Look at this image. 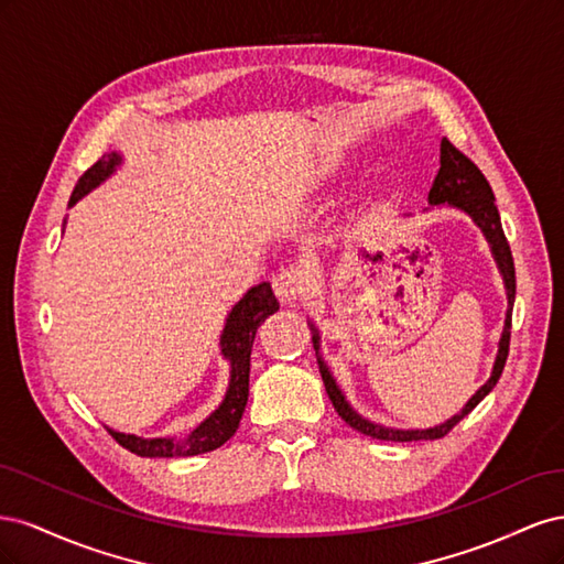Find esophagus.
<instances>
[{"mask_svg": "<svg viewBox=\"0 0 564 564\" xmlns=\"http://www.w3.org/2000/svg\"><path fill=\"white\" fill-rule=\"evenodd\" d=\"M272 289H275V296L282 303H296L305 292H308V272L301 265H286L275 272Z\"/></svg>", "mask_w": 564, "mask_h": 564, "instance_id": "esophagus-1", "label": "esophagus"}]
</instances>
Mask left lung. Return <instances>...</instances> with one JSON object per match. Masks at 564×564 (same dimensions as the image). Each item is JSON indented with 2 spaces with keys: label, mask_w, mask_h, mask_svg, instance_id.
<instances>
[{
  "label": "left lung",
  "mask_w": 564,
  "mask_h": 564,
  "mask_svg": "<svg viewBox=\"0 0 564 564\" xmlns=\"http://www.w3.org/2000/svg\"><path fill=\"white\" fill-rule=\"evenodd\" d=\"M429 202L433 207L437 204H449V207H456L460 212H466L477 228L482 230V235L487 237V242L491 247L494 261L499 265V272L506 284V296H508V311H506V324H503V334L499 340V352L497 360H494L491 367V377L489 381L475 392V395L466 402V406L460 409L456 416H452L449 421L435 425V429H425V431H400V429H386V425L371 423L365 416H360L355 409L348 404L346 395L340 392V388L336 386V379L332 377V371L327 367V362L322 360L319 355V332L313 322H308V327L313 332V346H315V355H317V365H319V373L324 388H327V395L334 404V409L338 412V416L344 419L350 429H355L357 433L377 437V440H388V442H416V440H437L445 437L454 425L468 416L473 409L480 404L491 388L497 386V381L501 379V371L506 367V357H508V346H510V317H513V303H516V265H513V253H510L508 240L501 228V216L497 204H494V193L491 185L487 183L485 174L477 169L464 152H460L456 145H452L447 139H442L440 145V172L433 181V187L429 193Z\"/></svg>",
  "instance_id": "8db88e82"
}]
</instances>
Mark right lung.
Here are the masks:
<instances>
[{
    "label": "right lung",
    "mask_w": 564,
    "mask_h": 564,
    "mask_svg": "<svg viewBox=\"0 0 564 564\" xmlns=\"http://www.w3.org/2000/svg\"><path fill=\"white\" fill-rule=\"evenodd\" d=\"M122 164V158L117 152H108V155L100 158L91 169L84 172L75 185L70 195V207L84 197L89 195L96 185L104 183L115 169ZM280 303L272 294L270 282H261L251 286L249 292L235 303L230 311L224 334H220V352H224L226 360H230V383L226 390L224 402L218 404L214 414L204 419L197 429L187 437H139V435H127L108 429V433L129 449L131 454L150 456V458H172V456H195L218 449L224 442H228L240 419L245 414L247 398H249V357L251 346L256 338V329L261 327L268 315L278 313Z\"/></svg>",
    "instance_id": "obj_1"
}]
</instances>
